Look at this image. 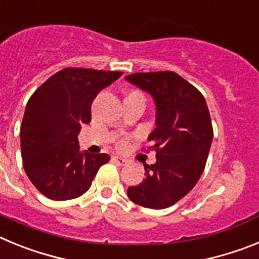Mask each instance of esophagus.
Returning <instances> with one entry per match:
<instances>
[{"label": "esophagus", "instance_id": "1", "mask_svg": "<svg viewBox=\"0 0 259 259\" xmlns=\"http://www.w3.org/2000/svg\"><path fill=\"white\" fill-rule=\"evenodd\" d=\"M113 161L115 162L116 164H119V166H124V164H127V159H124V158L122 157H118V155H114Z\"/></svg>", "mask_w": 259, "mask_h": 259}]
</instances>
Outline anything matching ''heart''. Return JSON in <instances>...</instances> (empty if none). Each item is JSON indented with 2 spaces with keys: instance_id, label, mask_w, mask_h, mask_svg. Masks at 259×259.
I'll return each instance as SVG.
<instances>
[{
  "instance_id": "b5f03b06",
  "label": "heart",
  "mask_w": 259,
  "mask_h": 259,
  "mask_svg": "<svg viewBox=\"0 0 259 259\" xmlns=\"http://www.w3.org/2000/svg\"><path fill=\"white\" fill-rule=\"evenodd\" d=\"M130 96H140V97H143V96H141L140 93H139V92H132L131 95H130Z\"/></svg>"
}]
</instances>
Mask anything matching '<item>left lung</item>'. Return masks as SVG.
I'll use <instances>...</instances> for the list:
<instances>
[{
    "label": "left lung",
    "mask_w": 259,
    "mask_h": 259,
    "mask_svg": "<svg viewBox=\"0 0 259 259\" xmlns=\"http://www.w3.org/2000/svg\"><path fill=\"white\" fill-rule=\"evenodd\" d=\"M153 98L155 128L148 136L157 150L154 164L145 166V179L130 187L132 202L166 209L192 191L206 164L212 125L203 96L175 72H137L124 77Z\"/></svg>",
    "instance_id": "left-lung-1"
}]
</instances>
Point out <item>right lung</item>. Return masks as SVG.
<instances>
[{"mask_svg":"<svg viewBox=\"0 0 259 259\" xmlns=\"http://www.w3.org/2000/svg\"><path fill=\"white\" fill-rule=\"evenodd\" d=\"M122 72L65 68L45 81L27 102L20 127L23 167L32 184L56 201L85 193L98 168L109 162L79 148L81 125L91 122V106L102 89Z\"/></svg>","mask_w":259,"mask_h":259,"instance_id":"obj_1","label":"right lung"}]
</instances>
